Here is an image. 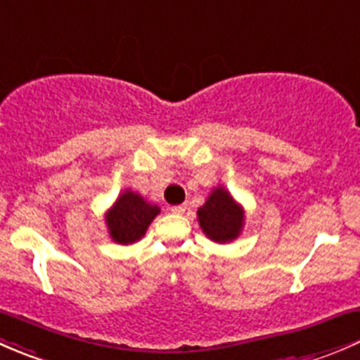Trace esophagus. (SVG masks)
Here are the masks:
<instances>
[{"label":"esophagus","mask_w":360,"mask_h":360,"mask_svg":"<svg viewBox=\"0 0 360 360\" xmlns=\"http://www.w3.org/2000/svg\"><path fill=\"white\" fill-rule=\"evenodd\" d=\"M185 210H187V205H179V206L169 207V211H172V213H176V214L185 213Z\"/></svg>","instance_id":"obj_1"}]
</instances>
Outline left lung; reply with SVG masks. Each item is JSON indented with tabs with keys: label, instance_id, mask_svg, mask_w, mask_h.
<instances>
[{
	"label": "left lung",
	"instance_id": "obj_1",
	"mask_svg": "<svg viewBox=\"0 0 360 360\" xmlns=\"http://www.w3.org/2000/svg\"><path fill=\"white\" fill-rule=\"evenodd\" d=\"M199 227L214 243H231L244 227V210L227 188H213L206 202L198 210Z\"/></svg>",
	"mask_w": 360,
	"mask_h": 360
}]
</instances>
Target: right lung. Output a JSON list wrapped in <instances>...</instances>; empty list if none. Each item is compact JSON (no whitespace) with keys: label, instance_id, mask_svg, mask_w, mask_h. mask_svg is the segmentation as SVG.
I'll return each mask as SVG.
<instances>
[{"label":"right lung","instance_id":"add662e5","mask_svg":"<svg viewBox=\"0 0 360 360\" xmlns=\"http://www.w3.org/2000/svg\"><path fill=\"white\" fill-rule=\"evenodd\" d=\"M161 207L150 205L140 194L124 191L105 213L107 231L117 244H133L146 236L150 221L159 214Z\"/></svg>","mask_w":360,"mask_h":360}]
</instances>
